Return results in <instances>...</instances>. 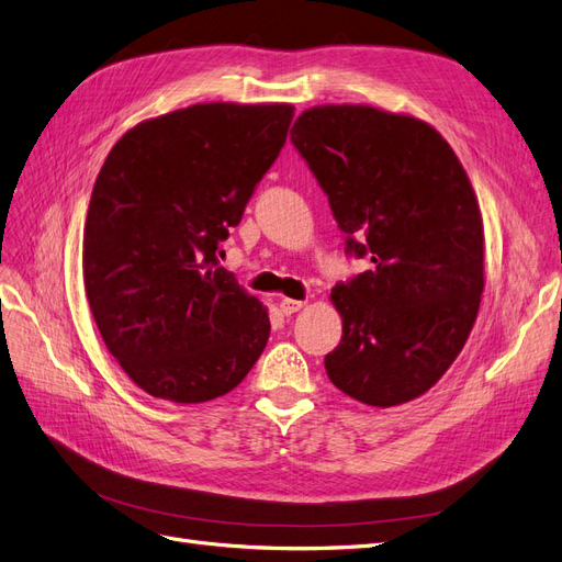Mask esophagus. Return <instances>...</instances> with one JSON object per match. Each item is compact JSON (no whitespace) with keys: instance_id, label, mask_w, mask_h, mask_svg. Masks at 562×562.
<instances>
[{"instance_id":"esophagus-1","label":"esophagus","mask_w":562,"mask_h":562,"mask_svg":"<svg viewBox=\"0 0 562 562\" xmlns=\"http://www.w3.org/2000/svg\"><path fill=\"white\" fill-rule=\"evenodd\" d=\"M279 307H281V312H283L285 316H291V314H295V312H300V310L304 307V302H302V300H291V297H283V300H281V304H279Z\"/></svg>"}]
</instances>
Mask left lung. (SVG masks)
Masks as SVG:
<instances>
[{"instance_id": "left-lung-1", "label": "left lung", "mask_w": 562, "mask_h": 562, "mask_svg": "<svg viewBox=\"0 0 562 562\" xmlns=\"http://www.w3.org/2000/svg\"><path fill=\"white\" fill-rule=\"evenodd\" d=\"M291 143L345 252L370 260L330 293L342 339L328 378L366 405L413 401L443 378L481 307L483 220L464 168L429 124L366 105L302 112Z\"/></svg>"}]
</instances>
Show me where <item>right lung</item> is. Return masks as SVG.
<instances>
[{
	"label": "right lung",
	"mask_w": 562,
	"mask_h": 562,
	"mask_svg": "<svg viewBox=\"0 0 562 562\" xmlns=\"http://www.w3.org/2000/svg\"><path fill=\"white\" fill-rule=\"evenodd\" d=\"M291 122V105H192L124 133L100 168L83 285L110 353L149 396H225L260 359L267 310L220 255Z\"/></svg>",
	"instance_id": "1"
}]
</instances>
